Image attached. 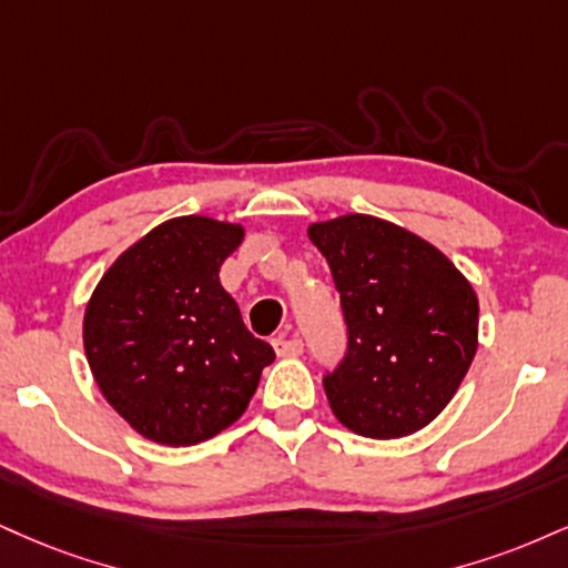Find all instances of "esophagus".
Segmentation results:
<instances>
[{
	"mask_svg": "<svg viewBox=\"0 0 568 568\" xmlns=\"http://www.w3.org/2000/svg\"><path fill=\"white\" fill-rule=\"evenodd\" d=\"M272 344H275L277 357H298V354L304 352V341L298 336H291V338L280 336V338L272 341Z\"/></svg>",
	"mask_w": 568,
	"mask_h": 568,
	"instance_id": "34e87169",
	"label": "esophagus"
}]
</instances>
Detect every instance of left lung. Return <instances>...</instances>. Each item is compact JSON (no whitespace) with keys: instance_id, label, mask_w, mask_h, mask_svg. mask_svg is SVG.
<instances>
[{"instance_id":"left-lung-1","label":"left lung","mask_w":568,"mask_h":568,"mask_svg":"<svg viewBox=\"0 0 568 568\" xmlns=\"http://www.w3.org/2000/svg\"><path fill=\"white\" fill-rule=\"evenodd\" d=\"M310 241L331 266L349 336L344 359L323 378L331 409L371 439L420 432L474 362V288L439 248L384 219L312 224Z\"/></svg>"}]
</instances>
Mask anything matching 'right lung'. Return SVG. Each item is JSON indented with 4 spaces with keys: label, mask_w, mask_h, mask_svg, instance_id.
<instances>
[{
    "label": "right lung",
    "mask_w": 568,
    "mask_h": 568,
    "mask_svg": "<svg viewBox=\"0 0 568 568\" xmlns=\"http://www.w3.org/2000/svg\"><path fill=\"white\" fill-rule=\"evenodd\" d=\"M241 241V224L169 219L115 258L89 298V367L145 439L190 447L224 432L275 359L219 283V266Z\"/></svg>",
    "instance_id": "1"
}]
</instances>
